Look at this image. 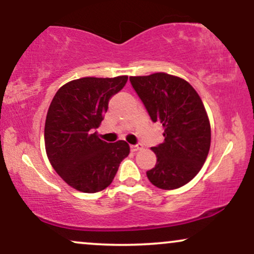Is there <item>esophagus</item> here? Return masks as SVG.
Here are the masks:
<instances>
[{
    "label": "esophagus",
    "instance_id": "obj_1",
    "mask_svg": "<svg viewBox=\"0 0 254 254\" xmlns=\"http://www.w3.org/2000/svg\"><path fill=\"white\" fill-rule=\"evenodd\" d=\"M139 149H142V144H141V143L131 144V145H130V150H131V151H137V150H139Z\"/></svg>",
    "mask_w": 254,
    "mask_h": 254
}]
</instances>
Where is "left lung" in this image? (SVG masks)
<instances>
[{
	"instance_id": "1",
	"label": "left lung",
	"mask_w": 254,
	"mask_h": 254,
	"mask_svg": "<svg viewBox=\"0 0 254 254\" xmlns=\"http://www.w3.org/2000/svg\"><path fill=\"white\" fill-rule=\"evenodd\" d=\"M130 82L151 121L165 127L164 143L151 147L156 165L147 171L148 179L162 190L182 188L196 177L210 149L202 100L190 83L165 72L131 76Z\"/></svg>"
}]
</instances>
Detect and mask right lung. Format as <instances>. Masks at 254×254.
Listing matches in <instances>:
<instances>
[{
  "instance_id": "obj_1",
  "label": "right lung",
  "mask_w": 254,
  "mask_h": 254,
  "mask_svg": "<svg viewBox=\"0 0 254 254\" xmlns=\"http://www.w3.org/2000/svg\"><path fill=\"white\" fill-rule=\"evenodd\" d=\"M127 81V76L78 78L61 87L52 99L44 130L46 154L58 176L78 191L106 189L129 155L127 142L107 143L95 131L110 99Z\"/></svg>"
}]
</instances>
